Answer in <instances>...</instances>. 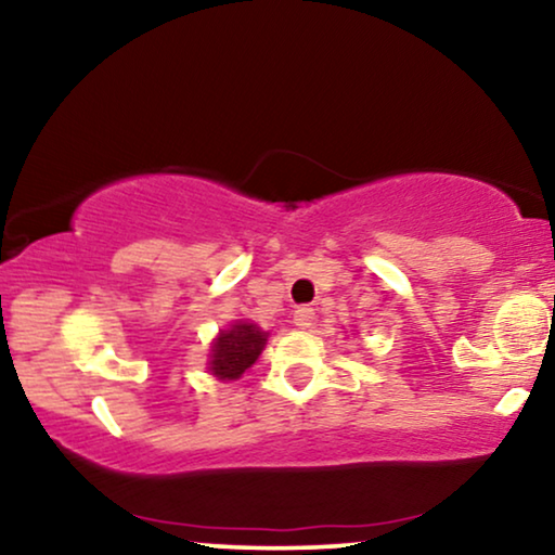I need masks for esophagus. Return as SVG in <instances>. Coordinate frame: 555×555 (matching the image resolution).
I'll return each mask as SVG.
<instances>
[{"instance_id": "esophagus-1", "label": "esophagus", "mask_w": 555, "mask_h": 555, "mask_svg": "<svg viewBox=\"0 0 555 555\" xmlns=\"http://www.w3.org/2000/svg\"><path fill=\"white\" fill-rule=\"evenodd\" d=\"M293 323L298 325V328H313V325H315V310L308 308V306L298 308L293 313Z\"/></svg>"}]
</instances>
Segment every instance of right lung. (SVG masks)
<instances>
[{
	"label": "right lung",
	"instance_id": "add662e5",
	"mask_svg": "<svg viewBox=\"0 0 555 555\" xmlns=\"http://www.w3.org/2000/svg\"><path fill=\"white\" fill-rule=\"evenodd\" d=\"M268 333L249 321H234L230 328L219 331L209 348V371L222 382H234L260 359Z\"/></svg>",
	"mask_w": 555,
	"mask_h": 555
}]
</instances>
